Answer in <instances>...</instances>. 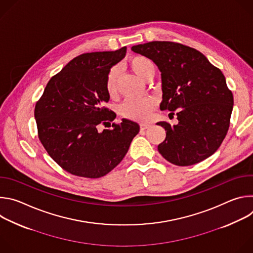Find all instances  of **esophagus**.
<instances>
[{
  "mask_svg": "<svg viewBox=\"0 0 253 253\" xmlns=\"http://www.w3.org/2000/svg\"><path fill=\"white\" fill-rule=\"evenodd\" d=\"M149 127H151V125H150V124H147V123H141V124H140V129H141V130H146V129H148Z\"/></svg>",
  "mask_w": 253,
  "mask_h": 253,
  "instance_id": "esophagus-1",
  "label": "esophagus"
}]
</instances>
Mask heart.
Here are the masks:
<instances>
[{"label": "heart", "instance_id": "obj_1", "mask_svg": "<svg viewBox=\"0 0 253 253\" xmlns=\"http://www.w3.org/2000/svg\"><path fill=\"white\" fill-rule=\"evenodd\" d=\"M129 67L134 73L142 80L146 81L149 77H153L155 73V65L151 59L146 56L137 55L129 59ZM118 68L113 67L108 72L105 89L109 97H115L117 95V77ZM157 101L154 97L146 96L142 98H129L123 102L120 107V113L123 117L136 120V121H147L152 116L156 109Z\"/></svg>", "mask_w": 253, "mask_h": 253}]
</instances>
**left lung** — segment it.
<instances>
[{
	"mask_svg": "<svg viewBox=\"0 0 253 253\" xmlns=\"http://www.w3.org/2000/svg\"><path fill=\"white\" fill-rule=\"evenodd\" d=\"M131 50L158 66L163 92L160 109L176 111L177 125L157 123L166 131L159 153L178 166L211 156L227 134L233 108V95L220 69L196 49L176 42L153 41Z\"/></svg>",
	"mask_w": 253,
	"mask_h": 253,
	"instance_id": "left-lung-1",
	"label": "left lung"
}]
</instances>
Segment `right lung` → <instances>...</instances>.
I'll list each match as a JSON object with an SVG mask.
<instances>
[{
  "mask_svg": "<svg viewBox=\"0 0 253 253\" xmlns=\"http://www.w3.org/2000/svg\"><path fill=\"white\" fill-rule=\"evenodd\" d=\"M126 47L112 52L85 53L71 60L48 82L35 106L38 137L51 158L65 171L99 178L113 170L126 155L138 123L122 119L100 131L116 113L105 81L110 68L121 61Z\"/></svg>",
  "mask_w": 253,
  "mask_h": 253,
  "instance_id": "right-lung-1",
  "label": "right lung"
}]
</instances>
